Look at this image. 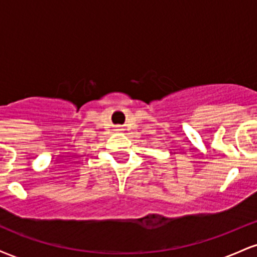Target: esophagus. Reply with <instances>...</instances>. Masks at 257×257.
I'll return each instance as SVG.
<instances>
[{"label":"esophagus","mask_w":257,"mask_h":257,"mask_svg":"<svg viewBox=\"0 0 257 257\" xmlns=\"http://www.w3.org/2000/svg\"><path fill=\"white\" fill-rule=\"evenodd\" d=\"M116 131H120V128H117V129H116Z\"/></svg>","instance_id":"34e87169"}]
</instances>
